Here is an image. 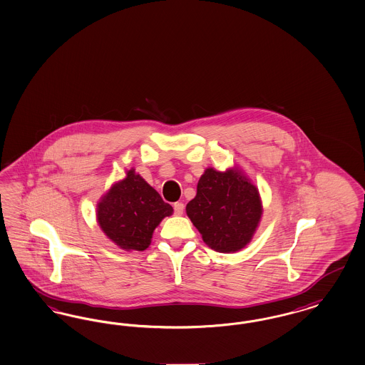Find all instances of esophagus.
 Segmentation results:
<instances>
[{"label": "esophagus", "instance_id": "1", "mask_svg": "<svg viewBox=\"0 0 365 365\" xmlns=\"http://www.w3.org/2000/svg\"><path fill=\"white\" fill-rule=\"evenodd\" d=\"M183 212H185V205L182 204V202H175L174 204V213H175L176 216H182Z\"/></svg>", "mask_w": 365, "mask_h": 365}]
</instances>
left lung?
I'll list each match as a JSON object with an SVG mask.
<instances>
[{
	"label": "left lung",
	"instance_id": "8db88e82",
	"mask_svg": "<svg viewBox=\"0 0 365 365\" xmlns=\"http://www.w3.org/2000/svg\"><path fill=\"white\" fill-rule=\"evenodd\" d=\"M186 213L205 243L219 252L246 247L262 216L258 189L237 168H206Z\"/></svg>",
	"mask_w": 365,
	"mask_h": 365
}]
</instances>
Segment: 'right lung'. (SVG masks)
<instances>
[{
	"label": "right lung",
	"mask_w": 365,
	"mask_h": 365,
	"mask_svg": "<svg viewBox=\"0 0 365 365\" xmlns=\"http://www.w3.org/2000/svg\"><path fill=\"white\" fill-rule=\"evenodd\" d=\"M173 212V206L131 168L123 180L103 195L96 216L103 232L117 246L126 251H144L155 228Z\"/></svg>",
	"instance_id": "add662e5"
}]
</instances>
